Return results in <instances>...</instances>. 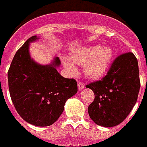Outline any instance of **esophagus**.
<instances>
[{
	"label": "esophagus",
	"mask_w": 147,
	"mask_h": 147,
	"mask_svg": "<svg viewBox=\"0 0 147 147\" xmlns=\"http://www.w3.org/2000/svg\"><path fill=\"white\" fill-rule=\"evenodd\" d=\"M85 88V85L82 82H78V90H82Z\"/></svg>",
	"instance_id": "esophagus-1"
}]
</instances>
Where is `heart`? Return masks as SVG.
<instances>
[{"label":"heart","mask_w":147,"mask_h":147,"mask_svg":"<svg viewBox=\"0 0 147 147\" xmlns=\"http://www.w3.org/2000/svg\"><path fill=\"white\" fill-rule=\"evenodd\" d=\"M71 59L76 64L84 65V72L88 78L98 79L105 76L109 69L113 51L110 47H100L99 45L85 47L74 50ZM63 64L71 73H77L76 65L69 59L63 58Z\"/></svg>","instance_id":"b5f03b06"}]
</instances>
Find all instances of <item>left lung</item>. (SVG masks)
<instances>
[{
  "mask_svg": "<svg viewBox=\"0 0 147 147\" xmlns=\"http://www.w3.org/2000/svg\"><path fill=\"white\" fill-rule=\"evenodd\" d=\"M94 92L88 106L90 117L98 125L111 127L123 122L137 102L140 88L138 62L131 52L121 54L107 75L86 85Z\"/></svg>",
  "mask_w": 147,
  "mask_h": 147,
  "instance_id": "left-lung-1",
  "label": "left lung"
}]
</instances>
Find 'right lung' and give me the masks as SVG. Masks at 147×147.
<instances>
[{"instance_id":"right-lung-1","label":"right lung","mask_w":147,"mask_h":147,"mask_svg":"<svg viewBox=\"0 0 147 147\" xmlns=\"http://www.w3.org/2000/svg\"><path fill=\"white\" fill-rule=\"evenodd\" d=\"M29 38L15 54L7 72L8 87L12 102L24 121L39 127L50 126L57 121L69 98L78 92L74 78L62 77L55 69L59 57L52 65H41L31 59Z\"/></svg>"}]
</instances>
